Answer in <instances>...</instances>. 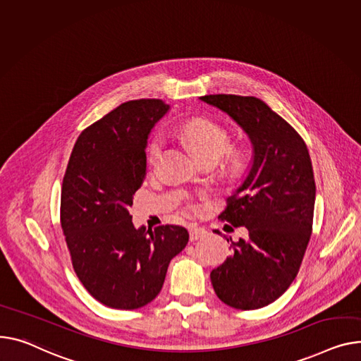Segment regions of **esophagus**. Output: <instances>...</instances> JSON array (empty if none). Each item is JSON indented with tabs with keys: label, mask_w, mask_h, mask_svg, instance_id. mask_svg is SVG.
I'll return each mask as SVG.
<instances>
[{
	"label": "esophagus",
	"mask_w": 361,
	"mask_h": 361,
	"mask_svg": "<svg viewBox=\"0 0 361 361\" xmlns=\"http://www.w3.org/2000/svg\"><path fill=\"white\" fill-rule=\"evenodd\" d=\"M206 229L199 228V226H193L190 229V241H197V239H202L203 236H206Z\"/></svg>",
	"instance_id": "obj_1"
}]
</instances>
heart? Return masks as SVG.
Segmentation results:
<instances>
[{"mask_svg": "<svg viewBox=\"0 0 361 361\" xmlns=\"http://www.w3.org/2000/svg\"><path fill=\"white\" fill-rule=\"evenodd\" d=\"M178 135L185 140L187 145L202 159H213L218 162L231 148V136L225 128L212 122L209 118H191L178 128ZM162 149V139L154 137L147 148V159L151 165L155 164ZM241 158H232L231 165L238 170Z\"/></svg>", "mask_w": 361, "mask_h": 361, "instance_id": "heart-1", "label": "heart"}]
</instances>
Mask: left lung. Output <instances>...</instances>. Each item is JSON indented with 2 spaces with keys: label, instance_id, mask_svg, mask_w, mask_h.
<instances>
[{
  "label": "left lung",
  "instance_id": "8db88e82",
  "mask_svg": "<svg viewBox=\"0 0 361 361\" xmlns=\"http://www.w3.org/2000/svg\"><path fill=\"white\" fill-rule=\"evenodd\" d=\"M248 135L252 164L219 214L248 238L212 270L214 293L231 307L252 310L279 299L295 280L312 233L315 178L300 135L257 97L203 95ZM232 241V239H231ZM229 243V239H228Z\"/></svg>",
  "mask_w": 361,
  "mask_h": 361
}]
</instances>
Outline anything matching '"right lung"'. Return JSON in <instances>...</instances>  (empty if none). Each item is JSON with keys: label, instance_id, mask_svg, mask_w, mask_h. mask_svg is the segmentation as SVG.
Listing matches in <instances>:
<instances>
[{"label": "right lung", "instance_id": "add662e5", "mask_svg": "<svg viewBox=\"0 0 361 361\" xmlns=\"http://www.w3.org/2000/svg\"><path fill=\"white\" fill-rule=\"evenodd\" d=\"M168 110L155 99L120 104L82 130L63 176L61 226L72 266L88 293L113 309L152 302L188 243L183 226L136 229L128 210L147 174L148 136Z\"/></svg>", "mask_w": 361, "mask_h": 361}]
</instances>
